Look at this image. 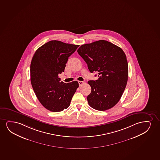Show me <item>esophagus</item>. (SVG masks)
Instances as JSON below:
<instances>
[{"mask_svg":"<svg viewBox=\"0 0 160 160\" xmlns=\"http://www.w3.org/2000/svg\"><path fill=\"white\" fill-rule=\"evenodd\" d=\"M78 82H79V85L80 86L82 85L84 83V82L82 81H78Z\"/></svg>","mask_w":160,"mask_h":160,"instance_id":"esophagus-1","label":"esophagus"}]
</instances>
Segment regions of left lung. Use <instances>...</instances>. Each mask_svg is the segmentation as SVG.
<instances>
[{"label": "left lung", "instance_id": "8db88e82", "mask_svg": "<svg viewBox=\"0 0 160 160\" xmlns=\"http://www.w3.org/2000/svg\"><path fill=\"white\" fill-rule=\"evenodd\" d=\"M77 52L98 79L89 80V106L99 111L113 108L119 101L128 79V63L123 50L110 42L99 40L80 46ZM95 76H97L96 75Z\"/></svg>", "mask_w": 160, "mask_h": 160}]
</instances>
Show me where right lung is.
Here are the masks:
<instances>
[{
    "instance_id": "obj_1",
    "label": "right lung",
    "mask_w": 160,
    "mask_h": 160,
    "mask_svg": "<svg viewBox=\"0 0 160 160\" xmlns=\"http://www.w3.org/2000/svg\"><path fill=\"white\" fill-rule=\"evenodd\" d=\"M79 45L52 40L38 48L30 64L31 82L36 96L43 106L52 112L68 108L79 87L77 81H60L68 58Z\"/></svg>"
}]
</instances>
